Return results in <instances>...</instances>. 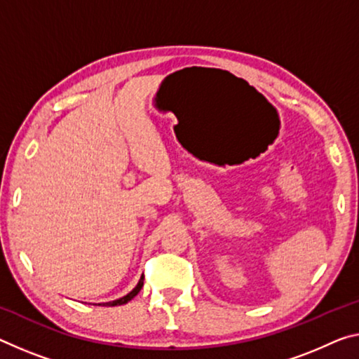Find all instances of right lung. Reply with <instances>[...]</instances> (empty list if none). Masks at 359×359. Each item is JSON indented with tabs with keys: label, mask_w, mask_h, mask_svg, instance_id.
<instances>
[{
	"label": "right lung",
	"mask_w": 359,
	"mask_h": 359,
	"mask_svg": "<svg viewBox=\"0 0 359 359\" xmlns=\"http://www.w3.org/2000/svg\"><path fill=\"white\" fill-rule=\"evenodd\" d=\"M142 286H144V275L140 276V280H139V283H137V286H135V287L133 289V291H130L129 294L124 295V297L113 300V302H105V304H99V305H102V306H116V305H124V304H128L129 300H133V299L135 297V295H137V294L140 292Z\"/></svg>",
	"instance_id": "add662e5"
}]
</instances>
